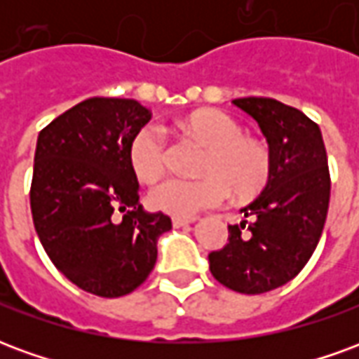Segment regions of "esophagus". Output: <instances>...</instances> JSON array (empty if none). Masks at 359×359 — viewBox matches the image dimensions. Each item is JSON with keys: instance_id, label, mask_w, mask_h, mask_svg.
Returning a JSON list of instances; mask_svg holds the SVG:
<instances>
[{"instance_id": "obj_1", "label": "esophagus", "mask_w": 359, "mask_h": 359, "mask_svg": "<svg viewBox=\"0 0 359 359\" xmlns=\"http://www.w3.org/2000/svg\"><path fill=\"white\" fill-rule=\"evenodd\" d=\"M194 221L196 217H172V226H175V229H180V226H187L190 225V223H194Z\"/></svg>"}]
</instances>
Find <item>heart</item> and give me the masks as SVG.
<instances>
[{
	"mask_svg": "<svg viewBox=\"0 0 359 359\" xmlns=\"http://www.w3.org/2000/svg\"><path fill=\"white\" fill-rule=\"evenodd\" d=\"M184 130L210 146L202 179L169 177L149 190V203L175 217H194L231 196L252 198L267 184L271 156L264 144L246 138L244 128L225 111H196L184 121ZM167 163V136L159 125L142 126L130 142V165L140 180L157 179Z\"/></svg>",
	"mask_w": 359,
	"mask_h": 359,
	"instance_id": "heart-1",
	"label": "heart"
}]
</instances>
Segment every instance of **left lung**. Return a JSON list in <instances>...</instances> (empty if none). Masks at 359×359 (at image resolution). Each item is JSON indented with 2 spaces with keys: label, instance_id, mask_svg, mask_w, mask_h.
I'll return each instance as SVG.
<instances>
[{
  "label": "left lung",
  "instance_id": "obj_1",
  "mask_svg": "<svg viewBox=\"0 0 359 359\" xmlns=\"http://www.w3.org/2000/svg\"><path fill=\"white\" fill-rule=\"evenodd\" d=\"M233 103L262 128L271 172L241 210L246 219L229 225V244L210 254V271L234 292L264 294L292 280L316 252L331 198L327 151L319 126L300 109L271 97Z\"/></svg>",
  "mask_w": 359,
  "mask_h": 359
}]
</instances>
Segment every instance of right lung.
Instances as JSON below:
<instances>
[{
    "mask_svg": "<svg viewBox=\"0 0 359 359\" xmlns=\"http://www.w3.org/2000/svg\"><path fill=\"white\" fill-rule=\"evenodd\" d=\"M151 111L136 100L90 97L38 134L30 210L53 265L95 296L118 298L148 278L171 229L138 202L130 142ZM121 210L123 219H114Z\"/></svg>",
    "mask_w": 359,
    "mask_h": 359,
    "instance_id": "right-lung-1",
    "label": "right lung"
}]
</instances>
